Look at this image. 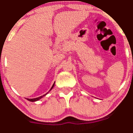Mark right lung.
I'll return each instance as SVG.
<instances>
[{
  "label": "right lung",
  "mask_w": 133,
  "mask_h": 133,
  "mask_svg": "<svg viewBox=\"0 0 133 133\" xmlns=\"http://www.w3.org/2000/svg\"><path fill=\"white\" fill-rule=\"evenodd\" d=\"M54 85H55V82H54V84H53V85H52L51 88V89H50V90H49V91H50L52 89H53V87H54ZM49 91H48V92H47L46 94H45V95H42V96H39V97L35 98H26V99H27V100H29V101H30V102H36V101H38V100H41V99L42 98H43V97H44V96H45V95H46L47 94H48V92H49Z\"/></svg>",
  "instance_id": "obj_1"
}]
</instances>
